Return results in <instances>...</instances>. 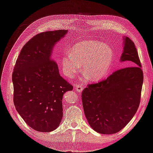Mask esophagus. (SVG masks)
<instances>
[{"mask_svg": "<svg viewBox=\"0 0 153 153\" xmlns=\"http://www.w3.org/2000/svg\"><path fill=\"white\" fill-rule=\"evenodd\" d=\"M75 89H76V91L79 92H82V91H83V87H82V85H80V84H78V85H76L75 87Z\"/></svg>", "mask_w": 153, "mask_h": 153, "instance_id": "34e87169", "label": "esophagus"}]
</instances>
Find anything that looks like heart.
Here are the masks:
<instances>
[{
  "instance_id": "heart-1",
  "label": "heart",
  "mask_w": 153,
  "mask_h": 153,
  "mask_svg": "<svg viewBox=\"0 0 153 153\" xmlns=\"http://www.w3.org/2000/svg\"><path fill=\"white\" fill-rule=\"evenodd\" d=\"M113 59V51L108 45L100 41H84L73 46L71 55H64L61 65L64 75L72 78L83 64V75L93 81L107 75Z\"/></svg>"
}]
</instances>
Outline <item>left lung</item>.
Instances as JSON below:
<instances>
[{
  "label": "left lung",
  "instance_id": "1",
  "mask_svg": "<svg viewBox=\"0 0 153 153\" xmlns=\"http://www.w3.org/2000/svg\"><path fill=\"white\" fill-rule=\"evenodd\" d=\"M121 61L131 65L114 71L106 79L87 84L82 92L85 117L91 127L101 134L121 131L137 112L140 102L143 73L137 48L124 39Z\"/></svg>",
  "mask_w": 153,
  "mask_h": 153
}]
</instances>
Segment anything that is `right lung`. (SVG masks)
Wrapping results in <instances>:
<instances>
[{
    "label": "right lung",
    "mask_w": 153,
    "mask_h": 153,
    "mask_svg": "<svg viewBox=\"0 0 153 153\" xmlns=\"http://www.w3.org/2000/svg\"><path fill=\"white\" fill-rule=\"evenodd\" d=\"M68 31L36 34L20 51L14 67L13 102L28 126L41 132L56 129L62 118V97L73 87L59 74L50 57L52 48Z\"/></svg>",
    "instance_id": "obj_1"
}]
</instances>
